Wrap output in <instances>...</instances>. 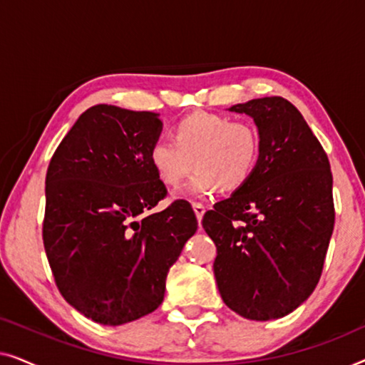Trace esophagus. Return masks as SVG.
<instances>
[{"label": "esophagus", "mask_w": 365, "mask_h": 365, "mask_svg": "<svg viewBox=\"0 0 365 365\" xmlns=\"http://www.w3.org/2000/svg\"><path fill=\"white\" fill-rule=\"evenodd\" d=\"M192 209H194V214H196V217H197V222L201 224V221H202V216H204V212H206V207H204L202 204H197V202H194V204H192Z\"/></svg>", "instance_id": "1"}]
</instances>
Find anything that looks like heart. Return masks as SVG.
<instances>
[{
  "label": "heart",
  "mask_w": 365,
  "mask_h": 365,
  "mask_svg": "<svg viewBox=\"0 0 365 365\" xmlns=\"http://www.w3.org/2000/svg\"><path fill=\"white\" fill-rule=\"evenodd\" d=\"M173 141H156L149 164L164 186L178 187L192 166L186 197H206L219 187L234 191L252 178L261 154L257 128L212 113H192L171 129Z\"/></svg>",
  "instance_id": "obj_1"
}]
</instances>
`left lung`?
Returning <instances> with one entry per match:
<instances>
[{
	"mask_svg": "<svg viewBox=\"0 0 365 365\" xmlns=\"http://www.w3.org/2000/svg\"><path fill=\"white\" fill-rule=\"evenodd\" d=\"M254 119L261 154L252 178L214 204L202 227L217 247L222 301L251 321L281 319L316 289L334 229L332 173L306 119L281 96L234 104Z\"/></svg>",
	"mask_w": 365,
	"mask_h": 365,
	"instance_id": "1",
	"label": "left lung"
}]
</instances>
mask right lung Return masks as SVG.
<instances>
[{
    "label": "right lung",
    "mask_w": 365,
    "mask_h": 365,
    "mask_svg": "<svg viewBox=\"0 0 365 365\" xmlns=\"http://www.w3.org/2000/svg\"><path fill=\"white\" fill-rule=\"evenodd\" d=\"M159 114L96 104L59 144L46 174L43 241L54 281L84 317L104 326L161 306L169 267L197 231L191 204L166 196L149 164Z\"/></svg>",
    "instance_id": "1"
}]
</instances>
